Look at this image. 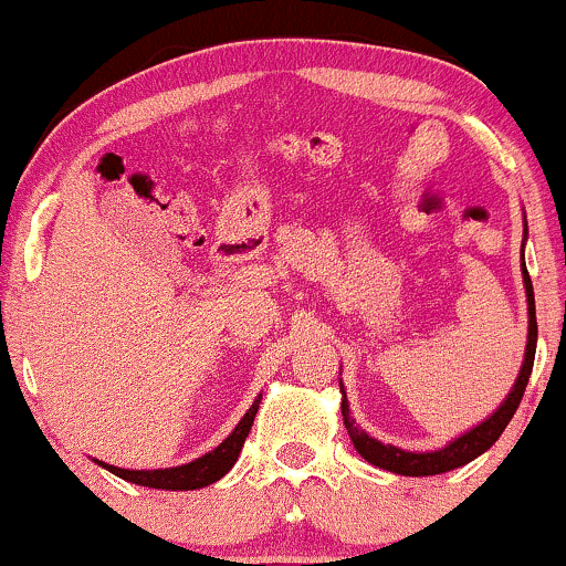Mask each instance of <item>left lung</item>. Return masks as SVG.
I'll return each mask as SVG.
<instances>
[{
	"label": "left lung",
	"mask_w": 566,
	"mask_h": 566,
	"mask_svg": "<svg viewBox=\"0 0 566 566\" xmlns=\"http://www.w3.org/2000/svg\"><path fill=\"white\" fill-rule=\"evenodd\" d=\"M527 237V231H524ZM524 261V255H522ZM524 271V290H527V305H530V335H527V350H524V365L522 373H518L516 386L509 394V399L500 405L492 418H486L482 426L471 428L469 433H463L460 439L450 441L447 447H441L437 452H405L399 447L382 444V441L367 437L365 431H359V426L354 423L348 412V399L343 394L340 401V412H343V423L348 428V437L354 441L356 452L367 460V463L378 465L382 471L391 473H401V476H433V473H444L452 469H460V465L471 463L473 458L490 450L492 444L500 439V433L505 431V426L511 423L513 412H516L518 405H522L524 388H527V380L532 375V365H535V348H537V319H535V292H532V279L527 274V265H522ZM343 388V386H340Z\"/></svg>",
	"instance_id": "obj_1"
}]
</instances>
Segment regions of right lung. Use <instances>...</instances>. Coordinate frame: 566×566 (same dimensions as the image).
I'll return each instance as SVG.
<instances>
[{
  "label": "right lung",
  "mask_w": 566,
  "mask_h": 566,
  "mask_svg": "<svg viewBox=\"0 0 566 566\" xmlns=\"http://www.w3.org/2000/svg\"><path fill=\"white\" fill-rule=\"evenodd\" d=\"M258 405H261V396L255 399V405L247 409V415L239 420V426L233 428L231 437L223 439L212 452L201 454V458L191 460V463L178 465V469H157V471H127L116 469V465L101 463L103 469L116 473L119 479H127V482L140 484V486H154V490H199V486H207L218 482L220 476L231 471V465L237 463L239 452H242L247 433H250L252 420H255Z\"/></svg>",
  "instance_id": "add662e5"
}]
</instances>
